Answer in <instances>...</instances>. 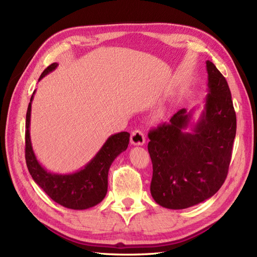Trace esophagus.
<instances>
[{"label": "esophagus", "instance_id": "34e87169", "mask_svg": "<svg viewBox=\"0 0 257 257\" xmlns=\"http://www.w3.org/2000/svg\"><path fill=\"white\" fill-rule=\"evenodd\" d=\"M131 143L134 146H143L146 143V137L142 131H134L131 134Z\"/></svg>", "mask_w": 257, "mask_h": 257}]
</instances>
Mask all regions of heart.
<instances>
[{
	"instance_id": "b5f03b06",
	"label": "heart",
	"mask_w": 257,
	"mask_h": 257,
	"mask_svg": "<svg viewBox=\"0 0 257 257\" xmlns=\"http://www.w3.org/2000/svg\"><path fill=\"white\" fill-rule=\"evenodd\" d=\"M163 114H164L163 113V111H159V116H163Z\"/></svg>"
}]
</instances>
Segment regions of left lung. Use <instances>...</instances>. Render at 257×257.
I'll return each instance as SVG.
<instances>
[{
  "label": "left lung",
  "instance_id": "obj_1",
  "mask_svg": "<svg viewBox=\"0 0 257 257\" xmlns=\"http://www.w3.org/2000/svg\"><path fill=\"white\" fill-rule=\"evenodd\" d=\"M208 93L198 107L175 113L168 123L150 131L148 151L153 166L150 192L160 206L179 210L212 197L226 179L234 139L236 112L226 79L206 61Z\"/></svg>",
  "mask_w": 257,
  "mask_h": 257
}]
</instances>
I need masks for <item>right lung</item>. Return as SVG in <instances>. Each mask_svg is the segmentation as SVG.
Listing matches in <instances>:
<instances>
[{
	"mask_svg": "<svg viewBox=\"0 0 257 257\" xmlns=\"http://www.w3.org/2000/svg\"><path fill=\"white\" fill-rule=\"evenodd\" d=\"M58 63H52L45 69L38 81L53 72ZM35 91L31 96L26 119V161L35 183L57 204L73 210H84L102 201L108 189V172L120 153L127 149L130 133L120 132L107 138L99 151L89 163L75 173L58 174L48 172L34 153L30 136L31 107Z\"/></svg>",
	"mask_w": 257,
	"mask_h": 257,
	"instance_id": "obj_1",
	"label": "right lung"
}]
</instances>
